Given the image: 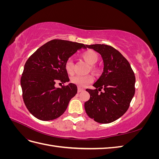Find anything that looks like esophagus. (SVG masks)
Here are the masks:
<instances>
[{
  "label": "esophagus",
  "mask_w": 159,
  "mask_h": 159,
  "mask_svg": "<svg viewBox=\"0 0 159 159\" xmlns=\"http://www.w3.org/2000/svg\"><path fill=\"white\" fill-rule=\"evenodd\" d=\"M84 91V89L83 88H78V93H80V92H81V91Z\"/></svg>",
  "instance_id": "34e87169"
}]
</instances>
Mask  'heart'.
Returning <instances> with one entry per match:
<instances>
[{
    "instance_id": "obj_1",
    "label": "heart",
    "mask_w": 159,
    "mask_h": 159,
    "mask_svg": "<svg viewBox=\"0 0 159 159\" xmlns=\"http://www.w3.org/2000/svg\"><path fill=\"white\" fill-rule=\"evenodd\" d=\"M83 59L90 64V70L92 71L94 74H99L100 73L99 67L96 66L95 64L97 63L99 60V57L97 53L93 50H89L84 52L82 55ZM64 68L67 73L68 74H72L74 73V64L71 60H68L66 61ZM93 76L91 74L80 75H77L71 77L70 80L72 84H74L79 87H85L87 85L91 84L93 81Z\"/></svg>"
}]
</instances>
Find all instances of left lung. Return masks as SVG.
Wrapping results in <instances>:
<instances>
[{"instance_id":"1","label":"left lung","mask_w":159,"mask_h":159,"mask_svg":"<svg viewBox=\"0 0 159 159\" xmlns=\"http://www.w3.org/2000/svg\"><path fill=\"white\" fill-rule=\"evenodd\" d=\"M86 47L101 54L104 68L102 75L93 85L95 89H86L90 98L84 104L85 112L98 123L113 122L129 107L135 92V76L127 59L112 46L92 44ZM102 89L103 92L100 91Z\"/></svg>"}]
</instances>
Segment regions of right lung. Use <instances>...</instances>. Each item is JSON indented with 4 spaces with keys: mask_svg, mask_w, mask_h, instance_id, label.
<instances>
[{
    "mask_svg": "<svg viewBox=\"0 0 159 159\" xmlns=\"http://www.w3.org/2000/svg\"><path fill=\"white\" fill-rule=\"evenodd\" d=\"M84 44L52 40L40 47L28 58L20 80L22 98L30 113L42 121H50L63 114L77 93L74 84L56 88L57 81H70L64 65Z\"/></svg>",
    "mask_w": 159,
    "mask_h": 159,
    "instance_id": "add662e5",
    "label": "right lung"
}]
</instances>
